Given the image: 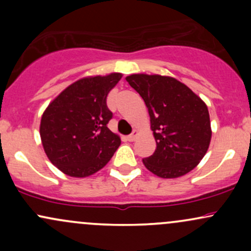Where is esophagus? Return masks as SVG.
Here are the masks:
<instances>
[{
  "mask_svg": "<svg viewBox=\"0 0 251 251\" xmlns=\"http://www.w3.org/2000/svg\"><path fill=\"white\" fill-rule=\"evenodd\" d=\"M137 135H138V132L133 131L131 134L127 135V140H128V142H134L135 138H137Z\"/></svg>",
  "mask_w": 251,
  "mask_h": 251,
  "instance_id": "esophagus-1",
  "label": "esophagus"
}]
</instances>
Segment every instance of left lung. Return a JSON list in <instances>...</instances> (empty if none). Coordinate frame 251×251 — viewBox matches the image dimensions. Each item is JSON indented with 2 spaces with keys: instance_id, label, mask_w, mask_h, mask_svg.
I'll use <instances>...</instances> for the list:
<instances>
[{
  "instance_id": "1",
  "label": "left lung",
  "mask_w": 251,
  "mask_h": 251,
  "mask_svg": "<svg viewBox=\"0 0 251 251\" xmlns=\"http://www.w3.org/2000/svg\"><path fill=\"white\" fill-rule=\"evenodd\" d=\"M126 81L149 109L157 149L143 163L162 178H177L194 170L211 140L206 105L188 86L170 76L132 74Z\"/></svg>"
}]
</instances>
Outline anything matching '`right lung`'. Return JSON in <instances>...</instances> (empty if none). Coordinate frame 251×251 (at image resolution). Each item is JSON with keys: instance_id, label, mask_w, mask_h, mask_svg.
I'll list each match as a JSON object with an SVG mask.
<instances>
[{"instance_id": "obj_1", "label": "right lung", "mask_w": 251, "mask_h": 251, "mask_svg": "<svg viewBox=\"0 0 251 251\" xmlns=\"http://www.w3.org/2000/svg\"><path fill=\"white\" fill-rule=\"evenodd\" d=\"M120 73L77 80L43 112L40 135L54 166L71 177H87L109 162L120 138L107 127L113 113L107 96Z\"/></svg>"}]
</instances>
